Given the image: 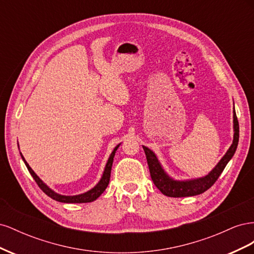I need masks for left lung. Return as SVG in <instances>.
Returning <instances> with one entry per match:
<instances>
[{
	"label": "left lung",
	"mask_w": 254,
	"mask_h": 254,
	"mask_svg": "<svg viewBox=\"0 0 254 254\" xmlns=\"http://www.w3.org/2000/svg\"><path fill=\"white\" fill-rule=\"evenodd\" d=\"M233 141L230 146L225 156L222 157L219 162L215 165L213 170L203 177L199 178H191L187 180H176L173 177L168 175L163 168L162 164L157 155L151 149L143 145L146 159L149 167L151 179L155 186L160 190L161 193L168 197H190L202 194L206 190H209L213 184L216 182L218 177L225 170L229 161L232 159L237 148L238 137H240V127H238V121L236 118L235 109L233 108Z\"/></svg>",
	"instance_id": "8db88e82"
}]
</instances>
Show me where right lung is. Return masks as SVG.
<instances>
[{"instance_id": "obj_1", "label": "right lung", "mask_w": 254, "mask_h": 254, "mask_svg": "<svg viewBox=\"0 0 254 254\" xmlns=\"http://www.w3.org/2000/svg\"><path fill=\"white\" fill-rule=\"evenodd\" d=\"M120 145H117L114 147V149L112 150L111 155L109 156V159L108 161H107L106 163V166H105V170H104V173L102 175V178L99 179V181L96 183V186L94 188H92L91 190L84 191V193L82 194H78V195H73V196H66V195H61V194H58L56 193L55 190H52L48 184H45L40 178L39 176H38L33 170L32 167L29 166V164L26 162V160L24 159V157H23L22 153L20 152L21 155V158L22 160L24 161V163L27 167L28 172L30 173V175L33 176V178L35 179V181L37 182L38 186H39V188L44 191L45 194H47L49 197H51L52 199H54V200L56 201H59V202H64V203H86V202H92L96 200V199L101 196L104 190L107 189V187H108L109 184V180H110V174H111V167H112V163H113V158L115 156V151L118 150V148L120 147Z\"/></svg>"}]
</instances>
